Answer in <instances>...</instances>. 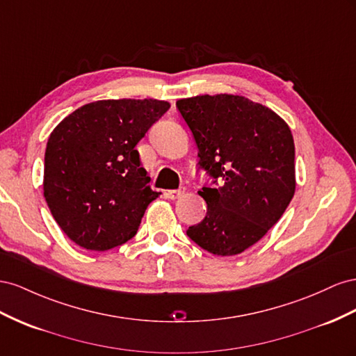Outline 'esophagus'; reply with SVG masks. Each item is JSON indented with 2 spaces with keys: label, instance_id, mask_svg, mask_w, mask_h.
I'll use <instances>...</instances> for the list:
<instances>
[{
  "label": "esophagus",
  "instance_id": "obj_1",
  "mask_svg": "<svg viewBox=\"0 0 356 356\" xmlns=\"http://www.w3.org/2000/svg\"><path fill=\"white\" fill-rule=\"evenodd\" d=\"M185 194V188H179V189H172V191H167L165 192V197L170 200H177L181 195Z\"/></svg>",
  "mask_w": 356,
  "mask_h": 356
}]
</instances>
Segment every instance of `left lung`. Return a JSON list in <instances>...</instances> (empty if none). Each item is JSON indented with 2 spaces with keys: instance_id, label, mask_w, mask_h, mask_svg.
Returning a JSON list of instances; mask_svg holds the SVG:
<instances>
[{
  "instance_id": "8db88e82",
  "label": "left lung",
  "mask_w": 356,
  "mask_h": 356,
  "mask_svg": "<svg viewBox=\"0 0 356 356\" xmlns=\"http://www.w3.org/2000/svg\"><path fill=\"white\" fill-rule=\"evenodd\" d=\"M176 106L194 136L200 168L219 180L198 192L207 215L186 234L213 255H238L267 234L296 194L291 129L241 95H198Z\"/></svg>"
}]
</instances>
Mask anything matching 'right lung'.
Masks as SVG:
<instances>
[{"mask_svg": "<svg viewBox=\"0 0 356 356\" xmlns=\"http://www.w3.org/2000/svg\"><path fill=\"white\" fill-rule=\"evenodd\" d=\"M170 108L159 99H101L74 110L49 137L43 191L70 240L103 252L133 238L159 197L136 150Z\"/></svg>", "mask_w": 356, "mask_h": 356, "instance_id": "right-lung-1", "label": "right lung"}]
</instances>
